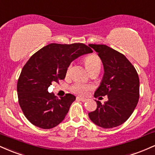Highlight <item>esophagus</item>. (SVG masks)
Here are the masks:
<instances>
[{
    "label": "esophagus",
    "mask_w": 155,
    "mask_h": 155,
    "mask_svg": "<svg viewBox=\"0 0 155 155\" xmlns=\"http://www.w3.org/2000/svg\"><path fill=\"white\" fill-rule=\"evenodd\" d=\"M76 99H77V100H79V101H82V102H86V101H87V98H84V97H76Z\"/></svg>",
    "instance_id": "esophagus-1"
}]
</instances>
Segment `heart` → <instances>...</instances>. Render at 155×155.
I'll list each match as a JSON object with an SVG mask.
<instances>
[{"label":"heart","instance_id":"heart-1","mask_svg":"<svg viewBox=\"0 0 155 155\" xmlns=\"http://www.w3.org/2000/svg\"><path fill=\"white\" fill-rule=\"evenodd\" d=\"M84 64L86 66L87 69L89 71V72H92V71H95L96 69L101 68V59L97 55L95 54H92L90 55H87L85 57L84 60ZM71 65H69L67 69V74H69L71 70ZM92 85L88 84H84L81 82H76L74 85L71 87V91L75 94H78L80 95H86L88 93L89 91L92 90Z\"/></svg>","mask_w":155,"mask_h":155}]
</instances>
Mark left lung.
I'll return each instance as SVG.
<instances>
[{"instance_id": "8db88e82", "label": "left lung", "mask_w": 155, "mask_h": 155, "mask_svg": "<svg viewBox=\"0 0 155 155\" xmlns=\"http://www.w3.org/2000/svg\"><path fill=\"white\" fill-rule=\"evenodd\" d=\"M100 57L104 74L95 97L108 96L102 104L97 101V108L88 114L93 123L104 128L123 124L131 116L139 99V78L134 66L112 48L104 44H89Z\"/></svg>"}]
</instances>
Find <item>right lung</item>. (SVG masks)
Listing matches in <instances>:
<instances>
[{
    "mask_svg": "<svg viewBox=\"0 0 155 155\" xmlns=\"http://www.w3.org/2000/svg\"><path fill=\"white\" fill-rule=\"evenodd\" d=\"M92 52L91 48L81 43L50 44L32 55L23 67L17 87L19 106L29 122L40 128L50 129L65 119L76 97L68 93L59 99L48 92V87L65 79L72 61Z\"/></svg>",
    "mask_w": 155,
    "mask_h": 155,
    "instance_id": "add662e5",
    "label": "right lung"
}]
</instances>
